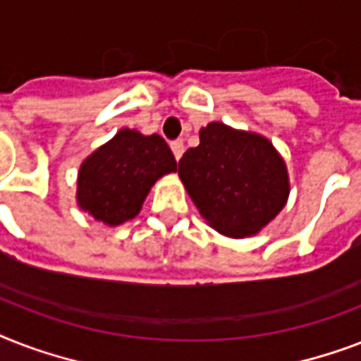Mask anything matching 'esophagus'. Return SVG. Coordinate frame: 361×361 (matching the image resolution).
Listing matches in <instances>:
<instances>
[{"label":"esophagus","instance_id":"34e87169","mask_svg":"<svg viewBox=\"0 0 361 361\" xmlns=\"http://www.w3.org/2000/svg\"><path fill=\"white\" fill-rule=\"evenodd\" d=\"M170 147H172V152H174L176 159H180L181 155H183V149H185V147H183V140H181V138L170 142Z\"/></svg>","mask_w":361,"mask_h":361}]
</instances>
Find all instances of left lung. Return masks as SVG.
I'll use <instances>...</instances> for the list:
<instances>
[{
  "instance_id": "8db88e82",
  "label": "left lung",
  "mask_w": 361,
  "mask_h": 361,
  "mask_svg": "<svg viewBox=\"0 0 361 361\" xmlns=\"http://www.w3.org/2000/svg\"><path fill=\"white\" fill-rule=\"evenodd\" d=\"M178 174L204 219L231 238L257 234L288 197L286 166L271 142L217 121L183 153Z\"/></svg>"
}]
</instances>
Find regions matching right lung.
Listing matches in <instances>:
<instances>
[{
	"mask_svg": "<svg viewBox=\"0 0 361 361\" xmlns=\"http://www.w3.org/2000/svg\"><path fill=\"white\" fill-rule=\"evenodd\" d=\"M176 170L163 136L121 129L80 166L78 204L97 221L121 225L140 212L149 187Z\"/></svg>",
	"mask_w": 361,
	"mask_h": 361,
	"instance_id": "add662e5",
	"label": "right lung"
}]
</instances>
